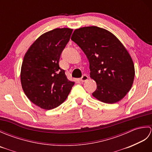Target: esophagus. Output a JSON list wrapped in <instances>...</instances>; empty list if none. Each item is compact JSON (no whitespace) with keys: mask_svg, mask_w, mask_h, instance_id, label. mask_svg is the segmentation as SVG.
<instances>
[{"mask_svg":"<svg viewBox=\"0 0 152 152\" xmlns=\"http://www.w3.org/2000/svg\"><path fill=\"white\" fill-rule=\"evenodd\" d=\"M88 76H87V75H86V74H84V75H83L82 78H80V80H81L82 82H84L87 81V80H88Z\"/></svg>","mask_w":152,"mask_h":152,"instance_id":"esophagus-1","label":"esophagus"}]
</instances>
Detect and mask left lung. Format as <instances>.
Wrapping results in <instances>:
<instances>
[{
	"instance_id": "8db88e82",
	"label": "left lung",
	"mask_w": 152,
	"mask_h": 152,
	"mask_svg": "<svg viewBox=\"0 0 152 152\" xmlns=\"http://www.w3.org/2000/svg\"><path fill=\"white\" fill-rule=\"evenodd\" d=\"M71 40L89 60L90 76L96 83L93 96L108 104L124 98L133 85L134 66L121 42L110 32L95 26L76 29Z\"/></svg>"
}]
</instances>
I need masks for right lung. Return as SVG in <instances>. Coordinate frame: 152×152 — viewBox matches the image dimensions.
Listing matches in <instances>:
<instances>
[{
  "label": "right lung",
  "mask_w": 152,
  "mask_h": 152,
  "mask_svg": "<svg viewBox=\"0 0 152 152\" xmlns=\"http://www.w3.org/2000/svg\"><path fill=\"white\" fill-rule=\"evenodd\" d=\"M72 29L55 28L43 34L25 55L21 70L22 88L28 99L45 110L57 107L65 101L74 82L59 67L61 53Z\"/></svg>",
  "instance_id": "obj_1"
}]
</instances>
